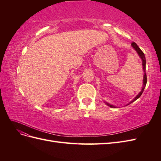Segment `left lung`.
Here are the masks:
<instances>
[{
	"label": "left lung",
	"mask_w": 161,
	"mask_h": 161,
	"mask_svg": "<svg viewBox=\"0 0 161 161\" xmlns=\"http://www.w3.org/2000/svg\"><path fill=\"white\" fill-rule=\"evenodd\" d=\"M131 46H132V47L134 48V49L136 50V51L137 52V53H138L139 56L141 58V59H142V66H143V69H144V80H143V86H142V90H141V91L140 92V93L135 97V99H134L132 101H131L130 103H132V102L135 101L136 99H138L141 95H142V94L143 93V91H144V90L145 86H146V85H147V73H146V72H145V70H146V58H145L144 53H143V52H142V50H141L140 49V47L138 46V45L136 44V43L135 42H133L132 43H131ZM106 103L107 105H108V106L111 107V108H115V106L112 105H110V104H109V103ZM130 103H129V104H130ZM129 104H128V105H129Z\"/></svg>",
	"instance_id": "left-lung-1"
}]
</instances>
